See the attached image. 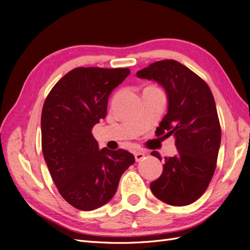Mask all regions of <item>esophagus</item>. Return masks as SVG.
I'll return each instance as SVG.
<instances>
[{
    "instance_id": "1",
    "label": "esophagus",
    "mask_w": 250,
    "mask_h": 250,
    "mask_svg": "<svg viewBox=\"0 0 250 250\" xmlns=\"http://www.w3.org/2000/svg\"><path fill=\"white\" fill-rule=\"evenodd\" d=\"M134 157H135V161L137 162H141L144 157H145V153L144 152H134Z\"/></svg>"
}]
</instances>
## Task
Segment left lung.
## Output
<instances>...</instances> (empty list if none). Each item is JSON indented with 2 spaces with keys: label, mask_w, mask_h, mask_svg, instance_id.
<instances>
[{
  "label": "left lung",
  "mask_w": 250,
  "mask_h": 250,
  "mask_svg": "<svg viewBox=\"0 0 250 250\" xmlns=\"http://www.w3.org/2000/svg\"><path fill=\"white\" fill-rule=\"evenodd\" d=\"M137 77L164 87L168 111L155 132L173 135L178 151L165 158L162 175L150 188L165 203L188 206L206 192L216 169L221 128L213 94L198 75L172 59L150 64ZM151 154L161 160L156 151Z\"/></svg>",
  "instance_id": "left-lung-1"
}]
</instances>
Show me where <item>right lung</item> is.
<instances>
[{"instance_id": "add662e5", "label": "right lung", "mask_w": 250, "mask_h": 250, "mask_svg": "<svg viewBox=\"0 0 250 250\" xmlns=\"http://www.w3.org/2000/svg\"><path fill=\"white\" fill-rule=\"evenodd\" d=\"M129 74V69L77 67L56 83L43 103L44 161L60 195L80 210L107 203L135 161L123 149L100 150L92 134L106 117L110 93Z\"/></svg>"}]
</instances>
